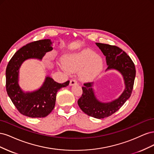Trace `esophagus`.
Segmentation results:
<instances>
[{"instance_id": "esophagus-1", "label": "esophagus", "mask_w": 154, "mask_h": 154, "mask_svg": "<svg viewBox=\"0 0 154 154\" xmlns=\"http://www.w3.org/2000/svg\"><path fill=\"white\" fill-rule=\"evenodd\" d=\"M77 81L76 80H74V79H72V80H71V81H70V85L72 86V85H74L77 84Z\"/></svg>"}]
</instances>
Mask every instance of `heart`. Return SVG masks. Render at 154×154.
<instances>
[{"label": "heart", "instance_id": "obj_1", "mask_svg": "<svg viewBox=\"0 0 154 154\" xmlns=\"http://www.w3.org/2000/svg\"><path fill=\"white\" fill-rule=\"evenodd\" d=\"M64 68L74 72L78 71L82 81L89 82L97 77L103 67V59L94 51L85 49L65 56L62 60Z\"/></svg>", "mask_w": 154, "mask_h": 154}]
</instances>
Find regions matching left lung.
<instances>
[{
	"instance_id": "8db88e82",
	"label": "left lung",
	"mask_w": 154,
	"mask_h": 154,
	"mask_svg": "<svg viewBox=\"0 0 154 154\" xmlns=\"http://www.w3.org/2000/svg\"><path fill=\"white\" fill-rule=\"evenodd\" d=\"M106 57L108 66L106 70L116 69L124 79L125 88L121 96L109 103H103L97 100L92 88L94 83H85L82 87L83 94L78 100V104L83 112L97 119L105 118L118 111L131 96L135 77L136 68L132 59L122 49L115 45L96 43Z\"/></svg>"
}]
</instances>
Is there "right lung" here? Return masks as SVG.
<instances>
[{"label": "right lung", "instance_id": "1", "mask_svg": "<svg viewBox=\"0 0 154 154\" xmlns=\"http://www.w3.org/2000/svg\"><path fill=\"white\" fill-rule=\"evenodd\" d=\"M50 39L32 42L18 50L9 62L6 71V91L19 112L29 118H44L53 110L57 92L67 87L69 81L63 83L45 78L42 86L33 92H24L18 84V72L26 60H42L45 53L53 50Z\"/></svg>", "mask_w": 154, "mask_h": 154}]
</instances>
